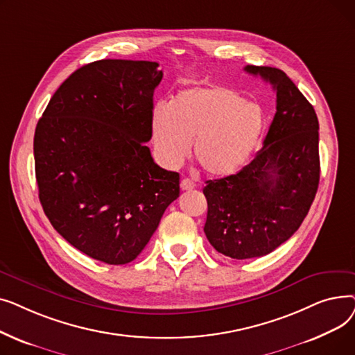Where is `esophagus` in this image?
Here are the masks:
<instances>
[{
    "label": "esophagus",
    "mask_w": 355,
    "mask_h": 355,
    "mask_svg": "<svg viewBox=\"0 0 355 355\" xmlns=\"http://www.w3.org/2000/svg\"><path fill=\"white\" fill-rule=\"evenodd\" d=\"M180 187H181L182 191H190V190L196 189V182L193 180H190V178H184L181 181V184H180Z\"/></svg>",
    "instance_id": "34e87169"
}]
</instances>
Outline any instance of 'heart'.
Listing matches in <instances>:
<instances>
[{"label":"heart","mask_w":355,"mask_h":355,"mask_svg":"<svg viewBox=\"0 0 355 355\" xmlns=\"http://www.w3.org/2000/svg\"><path fill=\"white\" fill-rule=\"evenodd\" d=\"M265 128L263 110L223 86H196L178 92L168 106L153 112V141L168 168L182 164L190 151L202 170L225 177L243 166Z\"/></svg>","instance_id":"b5f03b06"}]
</instances>
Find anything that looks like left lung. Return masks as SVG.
Listing matches in <instances>:
<instances>
[{
  "label": "left lung",
  "instance_id": "obj_1",
  "mask_svg": "<svg viewBox=\"0 0 355 355\" xmlns=\"http://www.w3.org/2000/svg\"><path fill=\"white\" fill-rule=\"evenodd\" d=\"M276 92L263 146L237 174L210 180L204 226L211 246L232 259L273 252L300 229L320 184V123L313 106L276 67L246 66Z\"/></svg>",
  "mask_w": 355,
  "mask_h": 355
}]
</instances>
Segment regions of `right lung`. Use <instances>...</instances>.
Here are the masks:
<instances>
[{
	"label": "right lung",
	"mask_w": 355,
	"mask_h": 355,
	"mask_svg": "<svg viewBox=\"0 0 355 355\" xmlns=\"http://www.w3.org/2000/svg\"><path fill=\"white\" fill-rule=\"evenodd\" d=\"M158 66L89 63L55 90L35 126V178L47 218L73 248L107 265L137 259L180 196V174L157 165L145 144Z\"/></svg>",
	"instance_id": "obj_1"
}]
</instances>
